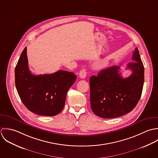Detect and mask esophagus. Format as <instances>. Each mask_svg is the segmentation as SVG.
Instances as JSON below:
<instances>
[{"label": "esophagus", "mask_w": 158, "mask_h": 158, "mask_svg": "<svg viewBox=\"0 0 158 158\" xmlns=\"http://www.w3.org/2000/svg\"><path fill=\"white\" fill-rule=\"evenodd\" d=\"M87 76V71L85 69H82L79 72V77L82 79H84Z\"/></svg>", "instance_id": "esophagus-1"}]
</instances>
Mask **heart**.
I'll list each match as a JSON object with an SVG mask.
<instances>
[{
	"label": "heart",
	"mask_w": 158,
	"mask_h": 158,
	"mask_svg": "<svg viewBox=\"0 0 158 158\" xmlns=\"http://www.w3.org/2000/svg\"><path fill=\"white\" fill-rule=\"evenodd\" d=\"M107 64H108V62L107 61H102L96 65V68L99 69H102L106 68L107 66Z\"/></svg>",
	"instance_id": "obj_1"
}]
</instances>
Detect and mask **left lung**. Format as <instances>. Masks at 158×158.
<instances>
[{"mask_svg":"<svg viewBox=\"0 0 158 158\" xmlns=\"http://www.w3.org/2000/svg\"><path fill=\"white\" fill-rule=\"evenodd\" d=\"M126 69L131 74L123 78L118 66L101 70L90 79V104L93 112L103 118L118 117L132 111L142 95L144 82V67L138 49L133 52Z\"/></svg>","mask_w":158,"mask_h":158,"instance_id":"left-lung-1","label":"left lung"}]
</instances>
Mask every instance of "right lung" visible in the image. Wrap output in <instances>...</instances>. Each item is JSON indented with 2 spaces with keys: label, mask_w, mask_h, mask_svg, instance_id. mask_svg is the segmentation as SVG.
<instances>
[{
  "label": "right lung",
  "mask_w": 158,
  "mask_h": 158,
  "mask_svg": "<svg viewBox=\"0 0 158 158\" xmlns=\"http://www.w3.org/2000/svg\"><path fill=\"white\" fill-rule=\"evenodd\" d=\"M15 85L24 106L43 116H54L63 109L68 89L76 79L73 73L59 70L50 74L33 75L29 69L27 48L15 71Z\"/></svg>",
  "instance_id": "1"
}]
</instances>
